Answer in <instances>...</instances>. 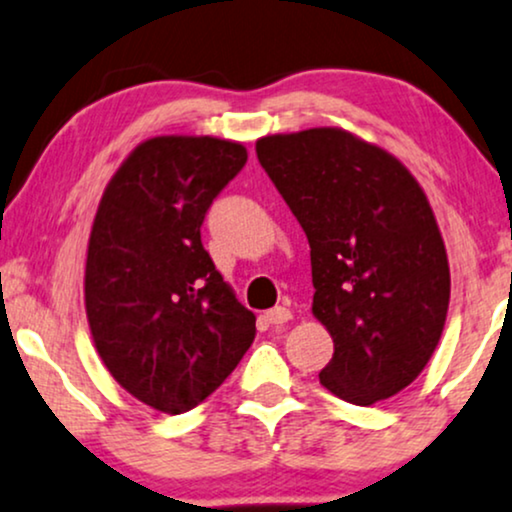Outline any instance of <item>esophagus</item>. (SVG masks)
I'll return each mask as SVG.
<instances>
[{"label": "esophagus", "mask_w": 512, "mask_h": 512, "mask_svg": "<svg viewBox=\"0 0 512 512\" xmlns=\"http://www.w3.org/2000/svg\"><path fill=\"white\" fill-rule=\"evenodd\" d=\"M266 320L270 325H285L287 320H292V311L285 306H275L270 308V311H266Z\"/></svg>", "instance_id": "esophagus-1"}]
</instances>
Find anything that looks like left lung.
Returning a JSON list of instances; mask_svg holds the SVG:
<instances>
[{
  "label": "left lung",
  "mask_w": 512,
  "mask_h": 512,
  "mask_svg": "<svg viewBox=\"0 0 512 512\" xmlns=\"http://www.w3.org/2000/svg\"><path fill=\"white\" fill-rule=\"evenodd\" d=\"M256 154L311 244V311L334 342L320 384L356 406L399 394L437 349L451 299L425 189L344 128L266 135Z\"/></svg>",
  "instance_id": "left-lung-1"
}]
</instances>
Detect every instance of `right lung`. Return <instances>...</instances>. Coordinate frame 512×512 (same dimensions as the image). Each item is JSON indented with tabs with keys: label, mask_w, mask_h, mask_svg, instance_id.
I'll return each mask as SVG.
<instances>
[{
	"label": "right lung",
	"mask_w": 512,
	"mask_h": 512,
	"mask_svg": "<svg viewBox=\"0 0 512 512\" xmlns=\"http://www.w3.org/2000/svg\"><path fill=\"white\" fill-rule=\"evenodd\" d=\"M242 142L159 135L130 151L99 199L85 261V311L111 377L144 406L180 415L211 396L256 337L201 244Z\"/></svg>",
	"instance_id": "right-lung-1"
}]
</instances>
